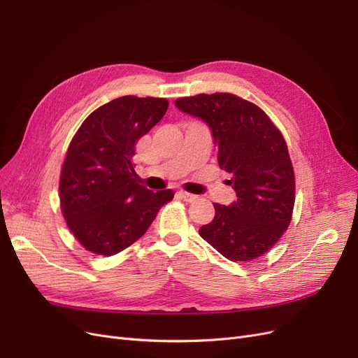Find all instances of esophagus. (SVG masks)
<instances>
[{
  "mask_svg": "<svg viewBox=\"0 0 358 358\" xmlns=\"http://www.w3.org/2000/svg\"><path fill=\"white\" fill-rule=\"evenodd\" d=\"M177 194H178L184 201H189V203H192V201H194V200L197 199L196 194H192V193H187V192H182V190L178 192Z\"/></svg>",
  "mask_w": 358,
  "mask_h": 358,
  "instance_id": "esophagus-1",
  "label": "esophagus"
}]
</instances>
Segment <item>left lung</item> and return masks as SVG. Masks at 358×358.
Returning a JSON list of instances; mask_svg holds the SVG:
<instances>
[{"instance_id":"obj_1","label":"left lung","mask_w":358,"mask_h":358,"mask_svg":"<svg viewBox=\"0 0 358 358\" xmlns=\"http://www.w3.org/2000/svg\"><path fill=\"white\" fill-rule=\"evenodd\" d=\"M176 106L210 127L217 164L237 193L229 206L213 203L215 216L199 229L200 237L231 262L265 255L287 231L295 201L282 133L262 108L232 93L178 98Z\"/></svg>"}]
</instances>
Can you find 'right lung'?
Wrapping results in <instances>:
<instances>
[{"mask_svg": "<svg viewBox=\"0 0 358 358\" xmlns=\"http://www.w3.org/2000/svg\"><path fill=\"white\" fill-rule=\"evenodd\" d=\"M168 110L165 98L121 96L93 111L71 138L61 168L59 205L87 252L114 256L148 231L174 192L153 193L131 162L134 146Z\"/></svg>", "mask_w": 358, "mask_h": 358, "instance_id": "obj_1", "label": "right lung"}]
</instances>
